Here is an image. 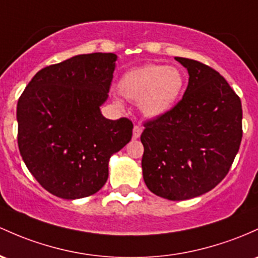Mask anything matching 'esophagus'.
I'll use <instances>...</instances> for the list:
<instances>
[{"mask_svg":"<svg viewBox=\"0 0 258 258\" xmlns=\"http://www.w3.org/2000/svg\"><path fill=\"white\" fill-rule=\"evenodd\" d=\"M142 131H143V127L141 126V124H136V126L134 127V138L135 140H137V138L141 137Z\"/></svg>","mask_w":258,"mask_h":258,"instance_id":"34e87169","label":"esophagus"}]
</instances>
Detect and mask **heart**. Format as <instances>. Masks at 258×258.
<instances>
[{"mask_svg":"<svg viewBox=\"0 0 258 258\" xmlns=\"http://www.w3.org/2000/svg\"><path fill=\"white\" fill-rule=\"evenodd\" d=\"M183 76L176 67L147 64L127 71L118 82L121 95L138 103L149 117L165 114L179 100Z\"/></svg>","mask_w":258,"mask_h":258,"instance_id":"heart-1","label":"heart"}]
</instances>
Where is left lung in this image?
I'll use <instances>...</instances> for the list:
<instances>
[{"instance_id": "1", "label": "left lung", "mask_w": 258, "mask_h": 258, "mask_svg": "<svg viewBox=\"0 0 258 258\" xmlns=\"http://www.w3.org/2000/svg\"><path fill=\"white\" fill-rule=\"evenodd\" d=\"M188 71L185 94L165 114L146 121L143 179L157 196L170 201L211 191L226 176L242 138L239 95L216 70L175 57Z\"/></svg>"}]
</instances>
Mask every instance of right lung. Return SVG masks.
<instances>
[{"label":"right lung","instance_id":"add662e5","mask_svg":"<svg viewBox=\"0 0 258 258\" xmlns=\"http://www.w3.org/2000/svg\"><path fill=\"white\" fill-rule=\"evenodd\" d=\"M115 53L77 55L34 76L17 105L18 147L28 170L55 196L76 200L105 185L109 159L132 138L127 117L100 112Z\"/></svg>","mask_w":258,"mask_h":258}]
</instances>
